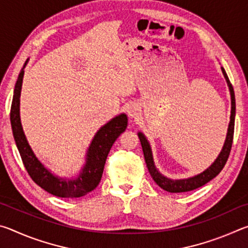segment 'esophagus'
Instances as JSON below:
<instances>
[{
	"instance_id": "esophagus-1",
	"label": "esophagus",
	"mask_w": 248,
	"mask_h": 248,
	"mask_svg": "<svg viewBox=\"0 0 248 248\" xmlns=\"http://www.w3.org/2000/svg\"><path fill=\"white\" fill-rule=\"evenodd\" d=\"M139 111L140 109L138 108L137 105H130L129 108H128V115L129 117H131V118H136V117L139 115Z\"/></svg>"
}]
</instances>
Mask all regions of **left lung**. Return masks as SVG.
<instances>
[{"label": "left lung", "mask_w": 248, "mask_h": 248, "mask_svg": "<svg viewBox=\"0 0 248 248\" xmlns=\"http://www.w3.org/2000/svg\"><path fill=\"white\" fill-rule=\"evenodd\" d=\"M222 69V73H223L224 78L226 79V83H228L230 94H231V117H230V124L228 128V133H226V139L224 142L223 148L219 154V156L213 162V164L208 167L207 170L199 175H196L194 177L186 178V179H170L165 177L164 175H162L159 171L156 170V167L154 165L153 161V155L152 151H151L150 143L146 140L144 134L142 132H138V136H139V139L142 145V150H143L144 154V159L146 163V166H148V170L150 171V175L152 176V178L155 183H156L162 189H164L169 192H186L197 189L201 186H203L204 184H207L210 180L213 179L216 176L220 173L223 169L226 161H228L229 155L231 152V148H232L233 143V136H234V121H235V95H234V90L232 84H231L230 79L228 78V74H226L225 70Z\"/></svg>", "instance_id": "left-lung-1"}]
</instances>
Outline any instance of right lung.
I'll return each mask as SVG.
<instances>
[{"label":"right lung","mask_w":248,"mask_h":248,"mask_svg":"<svg viewBox=\"0 0 248 248\" xmlns=\"http://www.w3.org/2000/svg\"><path fill=\"white\" fill-rule=\"evenodd\" d=\"M27 62L28 59L25 62L24 68ZM24 68L20 71L15 84L10 116L14 140L25 169L33 182L49 194L61 198H79L85 196L98 186L109 151L117 138L127 128L128 117L127 115L121 114L112 118L98 130L87 151L86 163L78 178L66 179L57 177L50 173L43 165V163L36 157L23 131L19 117V97L24 78Z\"/></svg>","instance_id":"right-lung-1"}]
</instances>
